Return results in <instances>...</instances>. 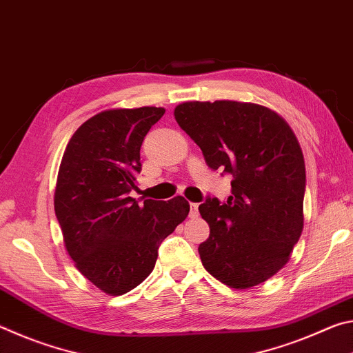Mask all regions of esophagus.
Instances as JSON below:
<instances>
[{
  "mask_svg": "<svg viewBox=\"0 0 353 353\" xmlns=\"http://www.w3.org/2000/svg\"><path fill=\"white\" fill-rule=\"evenodd\" d=\"M198 214H199V204H196V202H191V204H190V216L196 218Z\"/></svg>",
  "mask_w": 353,
  "mask_h": 353,
  "instance_id": "esophagus-1",
  "label": "esophagus"
}]
</instances>
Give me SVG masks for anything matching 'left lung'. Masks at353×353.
<instances>
[{
	"mask_svg": "<svg viewBox=\"0 0 353 353\" xmlns=\"http://www.w3.org/2000/svg\"><path fill=\"white\" fill-rule=\"evenodd\" d=\"M174 118L212 170L234 176L225 204L199 205L210 227L198 248L202 265L235 290L266 282L290 261L303 229L305 162L294 132L270 107L230 99L187 101Z\"/></svg>",
	"mask_w": 353,
	"mask_h": 353,
	"instance_id": "obj_1",
	"label": "left lung"
}]
</instances>
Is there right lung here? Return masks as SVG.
<instances>
[{
    "instance_id": "obj_1",
    "label": "right lung",
    "mask_w": 353,
    "mask_h": 353,
    "mask_svg": "<svg viewBox=\"0 0 353 353\" xmlns=\"http://www.w3.org/2000/svg\"><path fill=\"white\" fill-rule=\"evenodd\" d=\"M163 113L149 105L97 113L77 128L59 166L54 210L65 249L105 294L139 286L154 270L159 244L188 216L182 196L143 204L129 196L141 143Z\"/></svg>"
}]
</instances>
